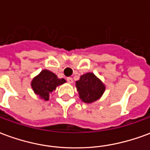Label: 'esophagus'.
<instances>
[{"instance_id": "obj_1", "label": "esophagus", "mask_w": 150, "mask_h": 150, "mask_svg": "<svg viewBox=\"0 0 150 150\" xmlns=\"http://www.w3.org/2000/svg\"><path fill=\"white\" fill-rule=\"evenodd\" d=\"M67 81L69 83H73V79L71 78V77H68V78H67Z\"/></svg>"}]
</instances>
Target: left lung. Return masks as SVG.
Here are the masks:
<instances>
[{"label": "left lung", "mask_w": 150, "mask_h": 150, "mask_svg": "<svg viewBox=\"0 0 150 150\" xmlns=\"http://www.w3.org/2000/svg\"><path fill=\"white\" fill-rule=\"evenodd\" d=\"M76 88L79 97L85 103H92L97 100L103 95L105 86L92 73H87L76 81Z\"/></svg>", "instance_id": "1"}]
</instances>
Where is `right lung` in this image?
<instances>
[{
    "label": "right lung",
    "mask_w": 150,
    "mask_h": 150,
    "mask_svg": "<svg viewBox=\"0 0 150 150\" xmlns=\"http://www.w3.org/2000/svg\"><path fill=\"white\" fill-rule=\"evenodd\" d=\"M65 82L64 79H59L53 72L43 70L33 79L31 86L35 94L38 95L45 100H48L50 94L55 90L56 87Z\"/></svg>",
    "instance_id": "1"
}]
</instances>
